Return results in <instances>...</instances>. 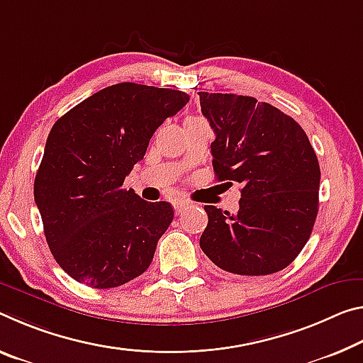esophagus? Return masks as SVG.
Masks as SVG:
<instances>
[{
    "mask_svg": "<svg viewBox=\"0 0 363 363\" xmlns=\"http://www.w3.org/2000/svg\"><path fill=\"white\" fill-rule=\"evenodd\" d=\"M187 206H189V203L184 202V200H174V211H176V215H181V213L186 210Z\"/></svg>",
    "mask_w": 363,
    "mask_h": 363,
    "instance_id": "1",
    "label": "esophagus"
}]
</instances>
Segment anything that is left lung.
Listing matches in <instances>:
<instances>
[{
  "mask_svg": "<svg viewBox=\"0 0 363 363\" xmlns=\"http://www.w3.org/2000/svg\"><path fill=\"white\" fill-rule=\"evenodd\" d=\"M218 181L242 184L239 211L205 205L200 247L224 272L272 274L296 260L318 213L320 164L301 125L254 96L199 91Z\"/></svg>",
  "mask_w": 363,
  "mask_h": 363,
  "instance_id": "8db88e82",
  "label": "left lung"
}]
</instances>
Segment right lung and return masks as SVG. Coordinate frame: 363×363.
<instances>
[{
	"label": "right lung",
	"instance_id": "right-lung-1",
	"mask_svg": "<svg viewBox=\"0 0 363 363\" xmlns=\"http://www.w3.org/2000/svg\"><path fill=\"white\" fill-rule=\"evenodd\" d=\"M187 101L179 90L123 82L96 91L51 128L33 197L51 254L77 283L118 287L150 267L174 211L123 182L155 130Z\"/></svg>",
	"mask_w": 363,
	"mask_h": 363
}]
</instances>
